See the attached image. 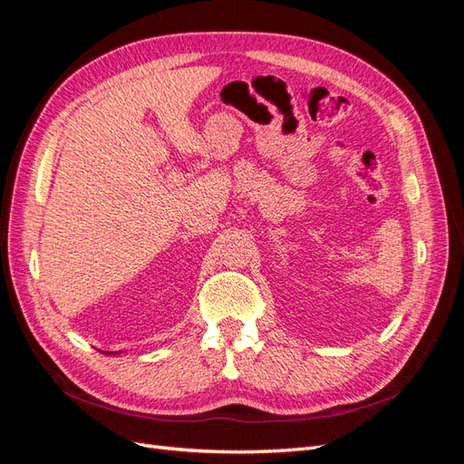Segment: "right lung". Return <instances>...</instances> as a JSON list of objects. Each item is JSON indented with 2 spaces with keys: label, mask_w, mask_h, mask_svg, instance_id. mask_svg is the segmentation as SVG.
Listing matches in <instances>:
<instances>
[{
  "label": "right lung",
  "mask_w": 464,
  "mask_h": 464,
  "mask_svg": "<svg viewBox=\"0 0 464 464\" xmlns=\"http://www.w3.org/2000/svg\"><path fill=\"white\" fill-rule=\"evenodd\" d=\"M106 354H111V353H106Z\"/></svg>",
  "instance_id": "1"
}]
</instances>
